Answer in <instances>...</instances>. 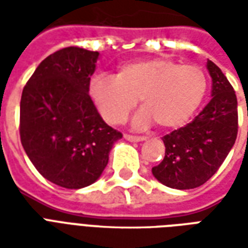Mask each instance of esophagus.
I'll list each match as a JSON object with an SVG mask.
<instances>
[{"mask_svg":"<svg viewBox=\"0 0 248 248\" xmlns=\"http://www.w3.org/2000/svg\"><path fill=\"white\" fill-rule=\"evenodd\" d=\"M124 140H129V142H142V140H145V137H135V135H129V134H124Z\"/></svg>","mask_w":248,"mask_h":248,"instance_id":"34e87169","label":"esophagus"}]
</instances>
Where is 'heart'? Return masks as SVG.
Wrapping results in <instances>:
<instances>
[{
    "label": "heart",
    "instance_id": "b5f03b06",
    "mask_svg": "<svg viewBox=\"0 0 248 248\" xmlns=\"http://www.w3.org/2000/svg\"><path fill=\"white\" fill-rule=\"evenodd\" d=\"M207 93L204 71L195 65H179L167 58L140 60L119 66L115 77H94L89 95L103 119L122 124L140 102L135 126L153 121L162 130H174L188 122Z\"/></svg>",
    "mask_w": 248,
    "mask_h": 248
}]
</instances>
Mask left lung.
Wrapping results in <instances>:
<instances>
[{
	"label": "left lung",
	"instance_id": "1",
	"mask_svg": "<svg viewBox=\"0 0 248 248\" xmlns=\"http://www.w3.org/2000/svg\"><path fill=\"white\" fill-rule=\"evenodd\" d=\"M211 77V101L185 127L162 140L163 161L151 169L162 185L177 190L202 186L218 171L236 140L238 101L232 86L213 61H207Z\"/></svg>",
	"mask_w": 248,
	"mask_h": 248
}]
</instances>
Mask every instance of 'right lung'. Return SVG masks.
Returning <instances> with one entry per match:
<instances>
[{
  "instance_id": "1",
  "label": "right lung",
  "mask_w": 248,
  "mask_h": 248,
  "mask_svg": "<svg viewBox=\"0 0 248 248\" xmlns=\"http://www.w3.org/2000/svg\"><path fill=\"white\" fill-rule=\"evenodd\" d=\"M98 51L65 47L46 57L26 83L19 105L25 153L57 186H90L108 166L122 134L110 127L89 95Z\"/></svg>"
}]
</instances>
